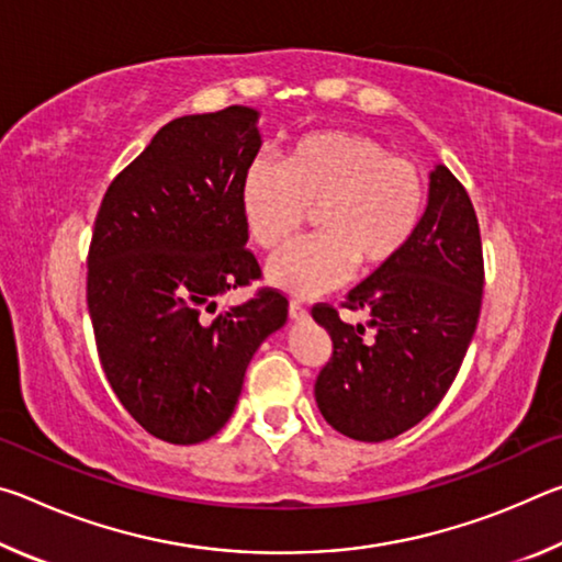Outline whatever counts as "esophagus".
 I'll list each match as a JSON object with an SVG mask.
<instances>
[{
  "mask_svg": "<svg viewBox=\"0 0 562 562\" xmlns=\"http://www.w3.org/2000/svg\"><path fill=\"white\" fill-rule=\"evenodd\" d=\"M310 317V312H307V307H304V304H300V302H290V319H294V322H304Z\"/></svg>",
  "mask_w": 562,
  "mask_h": 562,
  "instance_id": "obj_1",
  "label": "esophagus"
}]
</instances>
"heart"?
Masks as SVG:
<instances>
[{
  "instance_id": "heart-1",
  "label": "heart",
  "mask_w": 562,
  "mask_h": 562,
  "mask_svg": "<svg viewBox=\"0 0 562 562\" xmlns=\"http://www.w3.org/2000/svg\"><path fill=\"white\" fill-rule=\"evenodd\" d=\"M426 178L412 160L355 131H312L282 164L252 158L240 178L245 227L274 247L315 211L317 235L288 243L268 262V280L297 297L345 284L359 265L376 272L414 240L426 213Z\"/></svg>"
}]
</instances>
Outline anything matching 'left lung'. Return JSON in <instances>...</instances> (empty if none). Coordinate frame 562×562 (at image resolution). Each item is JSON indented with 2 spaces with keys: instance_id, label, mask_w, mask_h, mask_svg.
Wrapping results in <instances>:
<instances>
[{
  "instance_id": "1",
  "label": "left lung",
  "mask_w": 562,
  "mask_h": 562,
  "mask_svg": "<svg viewBox=\"0 0 562 562\" xmlns=\"http://www.w3.org/2000/svg\"><path fill=\"white\" fill-rule=\"evenodd\" d=\"M429 205L398 258L347 294L367 310L374 337L341 322L329 304L312 317L331 337L315 398L331 429L355 441H386L429 416L449 392L481 315L479 217L446 166L429 176Z\"/></svg>"
}]
</instances>
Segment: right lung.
<instances>
[{
	"label": "right lung",
	"instance_id": "obj_1",
	"mask_svg": "<svg viewBox=\"0 0 562 562\" xmlns=\"http://www.w3.org/2000/svg\"><path fill=\"white\" fill-rule=\"evenodd\" d=\"M258 119L227 106L166 123L113 178L93 223L87 302L101 367L160 441L221 431L252 355L288 322V300L270 288L210 317L223 292L262 274L240 211Z\"/></svg>",
	"mask_w": 562,
	"mask_h": 562
}]
</instances>
